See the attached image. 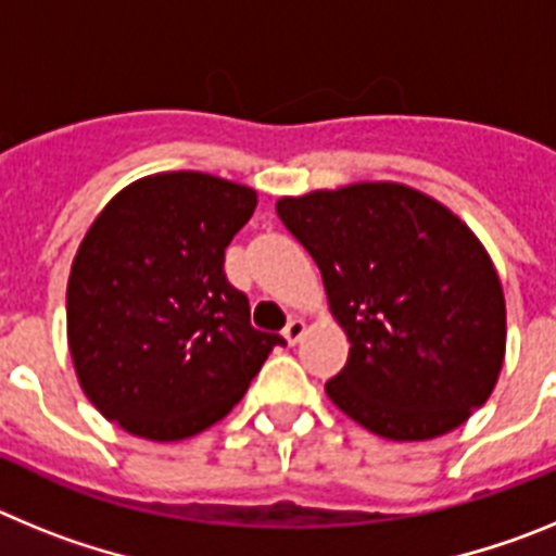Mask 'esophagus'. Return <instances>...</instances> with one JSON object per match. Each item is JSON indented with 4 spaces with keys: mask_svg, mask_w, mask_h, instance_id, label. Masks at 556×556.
Returning a JSON list of instances; mask_svg holds the SVG:
<instances>
[{
    "mask_svg": "<svg viewBox=\"0 0 556 556\" xmlns=\"http://www.w3.org/2000/svg\"><path fill=\"white\" fill-rule=\"evenodd\" d=\"M303 333H306V323H303L301 317H292V320L287 323V328H283V339H287L289 345H298L303 339Z\"/></svg>",
    "mask_w": 556,
    "mask_h": 556,
    "instance_id": "esophagus-1",
    "label": "esophagus"
}]
</instances>
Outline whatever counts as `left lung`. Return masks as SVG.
Segmentation results:
<instances>
[{"label": "left lung", "instance_id": "obj_1", "mask_svg": "<svg viewBox=\"0 0 556 556\" xmlns=\"http://www.w3.org/2000/svg\"><path fill=\"white\" fill-rule=\"evenodd\" d=\"M323 273L351 353L326 384L387 440L448 434L493 392L507 345L498 273L473 230L401 184L312 191L275 205Z\"/></svg>", "mask_w": 556, "mask_h": 556}]
</instances>
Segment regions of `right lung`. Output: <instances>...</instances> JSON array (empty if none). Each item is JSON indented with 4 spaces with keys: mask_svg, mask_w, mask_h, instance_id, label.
Wrapping results in <instances>:
<instances>
[{
    "mask_svg": "<svg viewBox=\"0 0 556 556\" xmlns=\"http://www.w3.org/2000/svg\"><path fill=\"white\" fill-rule=\"evenodd\" d=\"M255 191L203 172L122 189L88 228L66 289L68 351L88 401L155 443L198 434L244 395L281 333L250 326L225 248Z\"/></svg>",
    "mask_w": 556,
    "mask_h": 556,
    "instance_id": "obj_1",
    "label": "right lung"
}]
</instances>
